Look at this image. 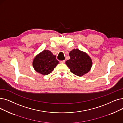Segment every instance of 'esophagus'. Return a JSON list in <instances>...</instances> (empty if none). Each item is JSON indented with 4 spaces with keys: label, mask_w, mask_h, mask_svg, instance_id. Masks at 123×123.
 I'll return each instance as SVG.
<instances>
[{
    "label": "esophagus",
    "mask_w": 123,
    "mask_h": 123,
    "mask_svg": "<svg viewBox=\"0 0 123 123\" xmlns=\"http://www.w3.org/2000/svg\"><path fill=\"white\" fill-rule=\"evenodd\" d=\"M65 62V60H62V61H60V63H64Z\"/></svg>",
    "instance_id": "esophagus-1"
}]
</instances>
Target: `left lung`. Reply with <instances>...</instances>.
<instances>
[{"instance_id": "left-lung-1", "label": "left lung", "mask_w": 123, "mask_h": 123, "mask_svg": "<svg viewBox=\"0 0 123 123\" xmlns=\"http://www.w3.org/2000/svg\"><path fill=\"white\" fill-rule=\"evenodd\" d=\"M69 55L70 58L66 61L65 64L72 73L78 76H82L90 70L92 61L86 52L74 49L69 52Z\"/></svg>"}]
</instances>
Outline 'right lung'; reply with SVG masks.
Instances as JSON below:
<instances>
[{
	"instance_id": "add662e5",
	"label": "right lung",
	"mask_w": 123,
	"mask_h": 123,
	"mask_svg": "<svg viewBox=\"0 0 123 123\" xmlns=\"http://www.w3.org/2000/svg\"><path fill=\"white\" fill-rule=\"evenodd\" d=\"M58 63L55 55L49 50H44L34 58L33 66L36 72L46 75L51 73Z\"/></svg>"
}]
</instances>
